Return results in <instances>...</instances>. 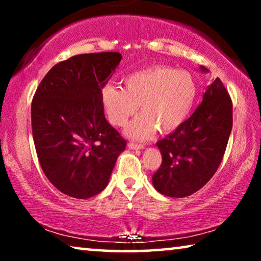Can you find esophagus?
Masks as SVG:
<instances>
[{
	"mask_svg": "<svg viewBox=\"0 0 261 261\" xmlns=\"http://www.w3.org/2000/svg\"><path fill=\"white\" fill-rule=\"evenodd\" d=\"M128 147H129L130 149H142V148H144V145L134 144V142H129V144H128Z\"/></svg>",
	"mask_w": 261,
	"mask_h": 261,
	"instance_id": "34e87169",
	"label": "esophagus"
}]
</instances>
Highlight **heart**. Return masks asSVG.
<instances>
[{
  "label": "heart",
  "instance_id": "heart-1",
  "mask_svg": "<svg viewBox=\"0 0 261 261\" xmlns=\"http://www.w3.org/2000/svg\"><path fill=\"white\" fill-rule=\"evenodd\" d=\"M124 88L107 84L101 90V102L109 122L124 126L140 105L141 114L126 128L132 139L146 140L156 129L176 130L194 108L197 84L191 73L167 65H153L123 78Z\"/></svg>",
  "mask_w": 261,
  "mask_h": 261
}]
</instances>
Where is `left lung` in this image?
<instances>
[{"instance_id":"8db88e82","label":"left lung","mask_w":261,"mask_h":261,"mask_svg":"<svg viewBox=\"0 0 261 261\" xmlns=\"http://www.w3.org/2000/svg\"><path fill=\"white\" fill-rule=\"evenodd\" d=\"M202 72H208L204 66ZM233 127V105L219 78L208 85L195 113L173 133L156 142L162 165L153 187L167 197L181 198L198 191L219 169Z\"/></svg>"}]
</instances>
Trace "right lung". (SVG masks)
I'll use <instances>...</instances> for the list:
<instances>
[{"label": "right lung", "instance_id": "obj_1", "mask_svg": "<svg viewBox=\"0 0 261 261\" xmlns=\"http://www.w3.org/2000/svg\"><path fill=\"white\" fill-rule=\"evenodd\" d=\"M122 56L99 52L57 64L32 102V133L39 163L60 192L85 199L108 185L126 140L106 120L101 90Z\"/></svg>", "mask_w": 261, "mask_h": 261}]
</instances>
